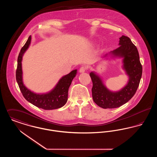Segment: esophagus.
<instances>
[{
  "label": "esophagus",
  "instance_id": "esophagus-1",
  "mask_svg": "<svg viewBox=\"0 0 157 157\" xmlns=\"http://www.w3.org/2000/svg\"><path fill=\"white\" fill-rule=\"evenodd\" d=\"M86 69H87V67L86 66H82L79 69V72L80 73L84 72L86 70Z\"/></svg>",
  "mask_w": 157,
  "mask_h": 157
}]
</instances>
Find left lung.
<instances>
[{"label":"left lung","mask_w":157,"mask_h":157,"mask_svg":"<svg viewBox=\"0 0 157 157\" xmlns=\"http://www.w3.org/2000/svg\"><path fill=\"white\" fill-rule=\"evenodd\" d=\"M119 45L118 48L110 53L124 58V68L129 76V81L124 88L118 92H111L105 86L98 75L94 72L90 74L93 83V100L96 104L104 109L118 108L128 102L136 93L142 76V67L139 53L130 38L122 35L120 38Z\"/></svg>","instance_id":"left-lung-1"}]
</instances>
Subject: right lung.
Returning <instances> with one entry per match:
<instances>
[{"instance_id":"1","label":"right lung","mask_w":157,"mask_h":157,"mask_svg":"<svg viewBox=\"0 0 157 157\" xmlns=\"http://www.w3.org/2000/svg\"><path fill=\"white\" fill-rule=\"evenodd\" d=\"M31 41L29 36L28 40L21 49L17 58V66L16 71V79L24 98L32 104L45 110H52L60 108L67 103L69 88L77 73L75 69L67 75L63 76L55 88L45 94H37L28 90L22 81V60L23 53L29 48Z\"/></svg>"}]
</instances>
